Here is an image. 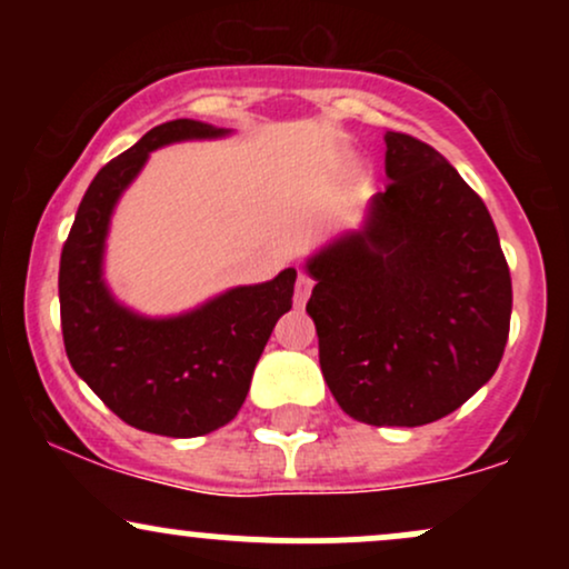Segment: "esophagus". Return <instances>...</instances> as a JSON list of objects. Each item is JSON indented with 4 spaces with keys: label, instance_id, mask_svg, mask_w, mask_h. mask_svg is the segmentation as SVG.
I'll use <instances>...</instances> for the list:
<instances>
[{
    "label": "esophagus",
    "instance_id": "esophagus-1",
    "mask_svg": "<svg viewBox=\"0 0 569 569\" xmlns=\"http://www.w3.org/2000/svg\"><path fill=\"white\" fill-rule=\"evenodd\" d=\"M310 289H312V280L307 278L305 272H297V286H293V305L305 307L307 297H310Z\"/></svg>",
    "mask_w": 569,
    "mask_h": 569
}]
</instances>
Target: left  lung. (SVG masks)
<instances>
[{"label":"left lung","instance_id":"obj_1","mask_svg":"<svg viewBox=\"0 0 569 569\" xmlns=\"http://www.w3.org/2000/svg\"><path fill=\"white\" fill-rule=\"evenodd\" d=\"M390 184L305 262L321 371L367 426L441 420L498 369L511 272L479 194L428 143L385 133Z\"/></svg>","mask_w":569,"mask_h":569}]
</instances>
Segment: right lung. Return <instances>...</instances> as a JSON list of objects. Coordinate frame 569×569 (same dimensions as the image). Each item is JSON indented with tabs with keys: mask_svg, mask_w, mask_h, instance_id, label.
I'll list each match as a JSON object with an SVG mask.
<instances>
[{
	"mask_svg": "<svg viewBox=\"0 0 569 569\" xmlns=\"http://www.w3.org/2000/svg\"><path fill=\"white\" fill-rule=\"evenodd\" d=\"M230 133L200 120H171L149 130L96 173L61 251L58 297L71 369L120 420L147 433L192 439L227 426L243 407L278 318L291 310L293 267L162 318L130 310L103 278L112 213L149 152Z\"/></svg>",
	"mask_w": 569,
	"mask_h": 569,
	"instance_id": "add662e5",
	"label": "right lung"
}]
</instances>
